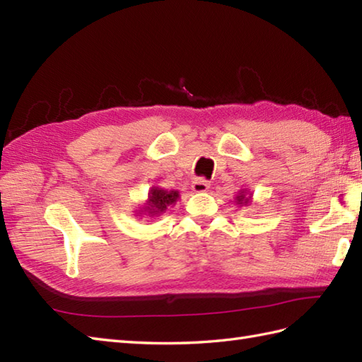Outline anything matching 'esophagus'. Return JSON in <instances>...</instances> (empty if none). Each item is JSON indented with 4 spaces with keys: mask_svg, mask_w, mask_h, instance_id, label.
<instances>
[{
    "mask_svg": "<svg viewBox=\"0 0 362 362\" xmlns=\"http://www.w3.org/2000/svg\"><path fill=\"white\" fill-rule=\"evenodd\" d=\"M191 188H193L194 193H205V191H209L210 188V182L205 179H196L193 182V185H191Z\"/></svg>",
    "mask_w": 362,
    "mask_h": 362,
    "instance_id": "obj_1",
    "label": "esophagus"
}]
</instances>
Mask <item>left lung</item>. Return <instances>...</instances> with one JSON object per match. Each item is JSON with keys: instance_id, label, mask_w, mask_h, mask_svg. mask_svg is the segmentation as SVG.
<instances>
[{"instance_id": "8db88e82", "label": "left lung", "mask_w": 362, "mask_h": 362, "mask_svg": "<svg viewBox=\"0 0 362 362\" xmlns=\"http://www.w3.org/2000/svg\"><path fill=\"white\" fill-rule=\"evenodd\" d=\"M250 197H252L250 194H247L244 189H241L240 193H238V196H236V204L247 205V204H250Z\"/></svg>"}]
</instances>
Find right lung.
I'll return each mask as SVG.
<instances>
[{
  "mask_svg": "<svg viewBox=\"0 0 362 362\" xmlns=\"http://www.w3.org/2000/svg\"><path fill=\"white\" fill-rule=\"evenodd\" d=\"M177 199H179V191H168L158 187H152L148 194V202L144 204L143 210H140V214H148L149 218L160 216L161 213H165L168 206L175 204Z\"/></svg>",
  "mask_w": 362,
  "mask_h": 362,
  "instance_id": "obj_1",
  "label": "right lung"
}]
</instances>
